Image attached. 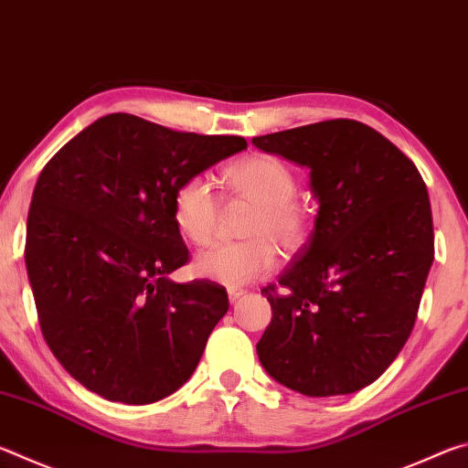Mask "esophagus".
Here are the masks:
<instances>
[{
  "instance_id": "esophagus-1",
  "label": "esophagus",
  "mask_w": 468,
  "mask_h": 468,
  "mask_svg": "<svg viewBox=\"0 0 468 468\" xmlns=\"http://www.w3.org/2000/svg\"><path fill=\"white\" fill-rule=\"evenodd\" d=\"M227 295H229V301H231V303H235L237 299H241L245 295V291L243 289H229Z\"/></svg>"
}]
</instances>
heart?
Segmentation results:
<instances>
[{"mask_svg":"<svg viewBox=\"0 0 468 468\" xmlns=\"http://www.w3.org/2000/svg\"><path fill=\"white\" fill-rule=\"evenodd\" d=\"M220 179L229 194L256 204L245 225V235L250 239L218 243L212 250L202 251L194 260V274L237 289L262 279L274 268L276 250L271 236L282 250L295 251L305 241L310 220L303 206L292 200L297 194V177L281 158L262 153L237 158L223 171ZM218 212V197L206 177H186L173 189V225L192 245L202 248L212 241Z\"/></svg>","mask_w":468,"mask_h":468,"instance_id":"obj_1","label":"heart"}]
</instances>
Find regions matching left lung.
<instances>
[{
  "mask_svg": "<svg viewBox=\"0 0 468 468\" xmlns=\"http://www.w3.org/2000/svg\"><path fill=\"white\" fill-rule=\"evenodd\" d=\"M310 169L318 217L295 262L268 284L272 320L256 345L276 382L305 396L351 394L384 374L413 332L433 262L423 177L355 120L251 138Z\"/></svg>",
  "mask_w": 468,
  "mask_h": 468,
  "instance_id": "8db88e82",
  "label": "left lung"
}]
</instances>
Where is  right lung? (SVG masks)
<instances>
[{
    "label": "right lung",
    "mask_w": 468,
    "mask_h": 468,
    "mask_svg": "<svg viewBox=\"0 0 468 468\" xmlns=\"http://www.w3.org/2000/svg\"><path fill=\"white\" fill-rule=\"evenodd\" d=\"M243 148L241 136L111 113L45 165L27 220V272L47 345L90 392L148 405L192 378L229 297L217 282L169 279L189 260L173 189Z\"/></svg>",
    "instance_id": "right-lung-1"
}]
</instances>
